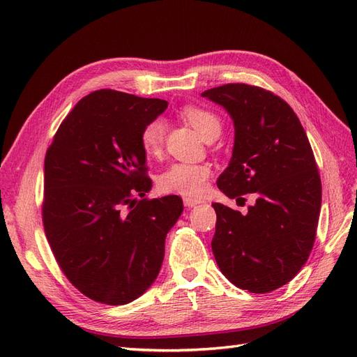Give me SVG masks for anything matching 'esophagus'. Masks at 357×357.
Here are the masks:
<instances>
[{"label": "esophagus", "mask_w": 357, "mask_h": 357, "mask_svg": "<svg viewBox=\"0 0 357 357\" xmlns=\"http://www.w3.org/2000/svg\"><path fill=\"white\" fill-rule=\"evenodd\" d=\"M183 202H185L186 207H193V205H198L202 201L198 199V198H183Z\"/></svg>", "instance_id": "obj_1"}]
</instances>
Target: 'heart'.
<instances>
[{"instance_id":"heart-1","label":"heart","mask_w":357,"mask_h":357,"mask_svg":"<svg viewBox=\"0 0 357 357\" xmlns=\"http://www.w3.org/2000/svg\"><path fill=\"white\" fill-rule=\"evenodd\" d=\"M183 117L193 126V129L207 142L213 137H219L222 131V122L210 110L201 107L188 105L181 112ZM165 122L162 119H155L149 122L142 132V146L147 156H158L164 146ZM211 168L205 164H188V162H176L171 164L159 178V188L168 193H180V195L197 197L205 190L208 185Z\"/></svg>"}]
</instances>
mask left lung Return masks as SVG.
<instances>
[{"label": "left lung", "instance_id": "1", "mask_svg": "<svg viewBox=\"0 0 357 357\" xmlns=\"http://www.w3.org/2000/svg\"><path fill=\"white\" fill-rule=\"evenodd\" d=\"M201 95L222 105L235 128L218 188L236 201L257 197L245 215L213 204L215 262L236 287L268 294L299 273L314 244L321 205L314 155L298 116L273 92L229 83Z\"/></svg>", "mask_w": 357, "mask_h": 357}]
</instances>
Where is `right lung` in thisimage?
Listing matches in <instances>:
<instances>
[{
  "mask_svg": "<svg viewBox=\"0 0 357 357\" xmlns=\"http://www.w3.org/2000/svg\"><path fill=\"white\" fill-rule=\"evenodd\" d=\"M167 107L164 100L95 91L75 104L47 149L49 245L71 284L101 304L125 305L153 284L167 234L183 211L177 195L144 198L152 180L142 132Z\"/></svg>",
  "mask_w": 357,
  "mask_h": 357,
  "instance_id": "obj_1",
  "label": "right lung"
}]
</instances>
